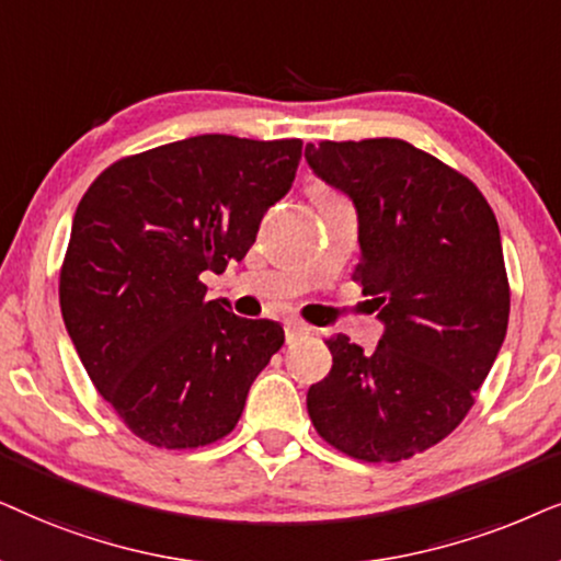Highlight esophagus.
Returning a JSON list of instances; mask_svg holds the SVG:
<instances>
[{
  "label": "esophagus",
  "mask_w": 561,
  "mask_h": 561,
  "mask_svg": "<svg viewBox=\"0 0 561 561\" xmlns=\"http://www.w3.org/2000/svg\"><path fill=\"white\" fill-rule=\"evenodd\" d=\"M285 333H287V343H293L297 339H302V335H310L312 328L305 323H297V320H289V323H285Z\"/></svg>",
  "instance_id": "1"
}]
</instances>
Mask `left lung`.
Returning <instances> with one entry per match:
<instances>
[{"instance_id": "8db88e82", "label": "left lung", "mask_w": 561, "mask_h": 561, "mask_svg": "<svg viewBox=\"0 0 561 561\" xmlns=\"http://www.w3.org/2000/svg\"><path fill=\"white\" fill-rule=\"evenodd\" d=\"M305 161L354 203L356 279L385 325L371 354L343 333L328 341L310 421L354 459H410L457 428L505 341L495 213L467 176L398 138L308 144Z\"/></svg>"}]
</instances>
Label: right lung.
<instances>
[{
    "label": "right lung",
    "mask_w": 561,
    "mask_h": 561,
    "mask_svg": "<svg viewBox=\"0 0 561 561\" xmlns=\"http://www.w3.org/2000/svg\"><path fill=\"white\" fill-rule=\"evenodd\" d=\"M302 140L194 136L104 169L71 222L61 316L96 392L159 449L236 428L253 379L285 343L274 320L207 300L295 182Z\"/></svg>",
    "instance_id": "obj_1"
}]
</instances>
